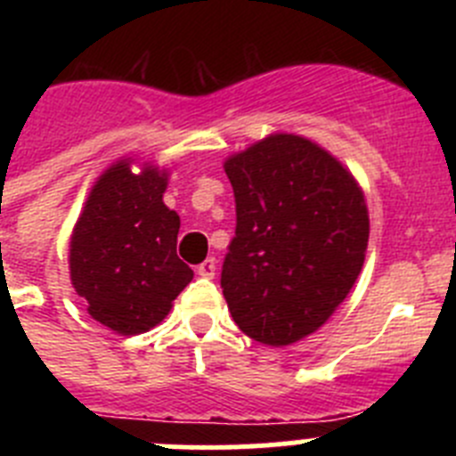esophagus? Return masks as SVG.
Listing matches in <instances>:
<instances>
[{"label": "esophagus", "instance_id": "1", "mask_svg": "<svg viewBox=\"0 0 456 456\" xmlns=\"http://www.w3.org/2000/svg\"><path fill=\"white\" fill-rule=\"evenodd\" d=\"M196 273L203 278H212L216 273V260L215 257H208V260H203V263L196 267Z\"/></svg>", "mask_w": 456, "mask_h": 456}]
</instances>
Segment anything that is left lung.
I'll use <instances>...</instances> for the list:
<instances>
[{
	"label": "left lung",
	"instance_id": "8db88e82",
	"mask_svg": "<svg viewBox=\"0 0 456 456\" xmlns=\"http://www.w3.org/2000/svg\"><path fill=\"white\" fill-rule=\"evenodd\" d=\"M237 225L221 288L253 340L281 347L317 331L363 269L370 219L352 173L310 139L272 134L228 157Z\"/></svg>",
	"mask_w": 456,
	"mask_h": 456
}]
</instances>
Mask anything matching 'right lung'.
<instances>
[{"mask_svg":"<svg viewBox=\"0 0 456 456\" xmlns=\"http://www.w3.org/2000/svg\"><path fill=\"white\" fill-rule=\"evenodd\" d=\"M168 173L132 159L93 184L70 237V281L88 315L123 336L151 331L191 283L175 253L180 216L164 205Z\"/></svg>","mask_w":456,"mask_h":456,"instance_id":"right-lung-1","label":"right lung"}]
</instances>
